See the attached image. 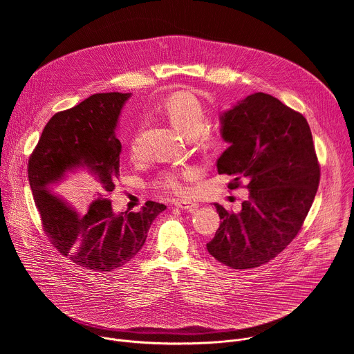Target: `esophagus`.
Segmentation results:
<instances>
[{"mask_svg": "<svg viewBox=\"0 0 354 354\" xmlns=\"http://www.w3.org/2000/svg\"><path fill=\"white\" fill-rule=\"evenodd\" d=\"M178 209L182 210H187V212H194L198 209V205L194 203V201H189V200H176L174 203Z\"/></svg>", "mask_w": 354, "mask_h": 354, "instance_id": "1", "label": "esophagus"}]
</instances>
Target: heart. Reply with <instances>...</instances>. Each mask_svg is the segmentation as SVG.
Listing matches in <instances>:
<instances>
[{"mask_svg":"<svg viewBox=\"0 0 354 354\" xmlns=\"http://www.w3.org/2000/svg\"><path fill=\"white\" fill-rule=\"evenodd\" d=\"M158 113L167 118L168 122L186 138H193L201 145H214L220 140L217 130L205 126V106L200 102V99L190 92L179 91L167 96L158 105ZM129 145L131 156H137L140 151L137 134L131 136ZM192 175L193 169L190 167L164 169L154 179V186L165 192L182 194L187 190L185 180Z\"/></svg>","mask_w":354,"mask_h":354,"instance_id":"1","label":"heart"}]
</instances>
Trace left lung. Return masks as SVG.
Returning a JSON list of instances; mask_svg holds the SVG:
<instances>
[{
	"mask_svg": "<svg viewBox=\"0 0 354 354\" xmlns=\"http://www.w3.org/2000/svg\"><path fill=\"white\" fill-rule=\"evenodd\" d=\"M230 147L217 160L230 189L246 183L249 198L230 213L214 203L220 228L209 254L232 269L268 263L301 230L319 185V164L307 119L272 95L255 92L220 115Z\"/></svg>",
	"mask_w": 354,
	"mask_h": 354,
	"instance_id": "8db88e82",
	"label": "left lung"
}]
</instances>
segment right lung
<instances>
[{
  "label": "right lung",
  "mask_w": 354,
  "mask_h": 354,
  "mask_svg": "<svg viewBox=\"0 0 354 354\" xmlns=\"http://www.w3.org/2000/svg\"><path fill=\"white\" fill-rule=\"evenodd\" d=\"M131 93H95L48 120L29 158L28 176L43 230L62 255L93 272H112L142 248L167 206L147 201L138 213H115L120 112Z\"/></svg>",
  "instance_id": "obj_1"
}]
</instances>
